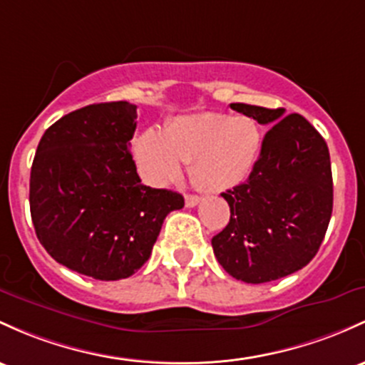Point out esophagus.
Returning a JSON list of instances; mask_svg holds the SVG:
<instances>
[{"instance_id": "esophagus-1", "label": "esophagus", "mask_w": 365, "mask_h": 365, "mask_svg": "<svg viewBox=\"0 0 365 365\" xmlns=\"http://www.w3.org/2000/svg\"><path fill=\"white\" fill-rule=\"evenodd\" d=\"M199 201H201V197H199V195H194V194H187V195H185V204H187V207L197 206Z\"/></svg>"}]
</instances>
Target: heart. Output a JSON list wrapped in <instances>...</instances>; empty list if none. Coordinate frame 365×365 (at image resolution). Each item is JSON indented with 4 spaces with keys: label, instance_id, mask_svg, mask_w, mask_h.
Here are the masks:
<instances>
[{
    "label": "heart",
    "instance_id": "heart-1",
    "mask_svg": "<svg viewBox=\"0 0 365 365\" xmlns=\"http://www.w3.org/2000/svg\"><path fill=\"white\" fill-rule=\"evenodd\" d=\"M262 150V131L253 118L204 112L168 123L163 133L147 130L135 143L143 176L152 185H168L190 161V175L206 190L242 183Z\"/></svg>",
    "mask_w": 365,
    "mask_h": 365
}]
</instances>
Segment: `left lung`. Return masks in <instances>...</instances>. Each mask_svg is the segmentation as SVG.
<instances>
[{"label":"left lung","mask_w":365,"mask_h":365,"mask_svg":"<svg viewBox=\"0 0 365 365\" xmlns=\"http://www.w3.org/2000/svg\"><path fill=\"white\" fill-rule=\"evenodd\" d=\"M267 124L262 150L246 183L223 192L230 222L211 239L232 277L263 284L312 262L332 213V173L326 140L303 115L230 103Z\"/></svg>","instance_id":"left-lung-1"}]
</instances>
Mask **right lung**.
Here are the masks:
<instances>
[{"label": "right lung", "instance_id": "right-lung-1", "mask_svg": "<svg viewBox=\"0 0 365 365\" xmlns=\"http://www.w3.org/2000/svg\"><path fill=\"white\" fill-rule=\"evenodd\" d=\"M137 106L93 103L60 118L39 140L31 168V218L60 265L98 280L133 275L149 259L182 194L143 185L130 140Z\"/></svg>", "mask_w": 365, "mask_h": 365}]
</instances>
